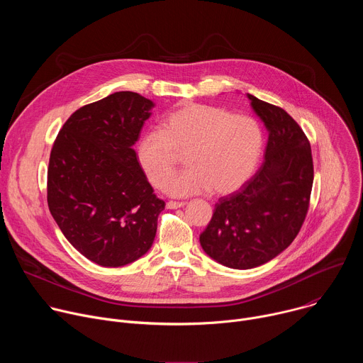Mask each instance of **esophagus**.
<instances>
[{
    "label": "esophagus",
    "mask_w": 363,
    "mask_h": 363,
    "mask_svg": "<svg viewBox=\"0 0 363 363\" xmlns=\"http://www.w3.org/2000/svg\"><path fill=\"white\" fill-rule=\"evenodd\" d=\"M186 202H177V201H169L167 202V208L168 210H177V208H181V206H185Z\"/></svg>",
    "instance_id": "1"
}]
</instances>
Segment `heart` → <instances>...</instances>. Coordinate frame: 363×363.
<instances>
[{
  "label": "heart",
  "instance_id": "1",
  "mask_svg": "<svg viewBox=\"0 0 363 363\" xmlns=\"http://www.w3.org/2000/svg\"><path fill=\"white\" fill-rule=\"evenodd\" d=\"M262 147V129L250 116L186 103L162 121L161 130L140 136L136 155L147 181L160 189L167 185L169 195L189 196L210 189L227 195L251 178ZM177 152L187 153L190 168L172 179Z\"/></svg>",
  "mask_w": 363,
  "mask_h": 363
}]
</instances>
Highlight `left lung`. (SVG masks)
<instances>
[{"mask_svg": "<svg viewBox=\"0 0 363 363\" xmlns=\"http://www.w3.org/2000/svg\"><path fill=\"white\" fill-rule=\"evenodd\" d=\"M247 96L269 132L264 161L240 191L218 199L199 235L206 254L237 270L262 266L293 242L313 186L312 149L301 128L284 109Z\"/></svg>", "mask_w": 363, "mask_h": 363, "instance_id": "obj_1", "label": "left lung"}]
</instances>
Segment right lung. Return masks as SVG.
<instances>
[{
	"label": "right lung",
	"instance_id": "obj_1",
	"mask_svg": "<svg viewBox=\"0 0 363 363\" xmlns=\"http://www.w3.org/2000/svg\"><path fill=\"white\" fill-rule=\"evenodd\" d=\"M152 108L138 93L116 91L77 109L51 147L50 213L69 242L103 267L142 257L165 208L133 149Z\"/></svg>",
	"mask_w": 363,
	"mask_h": 363
}]
</instances>
